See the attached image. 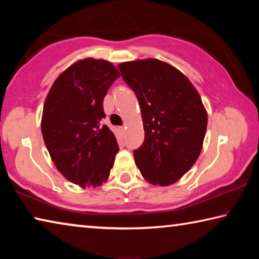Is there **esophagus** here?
I'll return each mask as SVG.
<instances>
[{
  "label": "esophagus",
  "mask_w": 259,
  "mask_h": 259,
  "mask_svg": "<svg viewBox=\"0 0 259 259\" xmlns=\"http://www.w3.org/2000/svg\"><path fill=\"white\" fill-rule=\"evenodd\" d=\"M117 129H119V130L121 131V133H124V130H125V126H124V125H121V126H119V128H117Z\"/></svg>",
  "instance_id": "obj_1"
}]
</instances>
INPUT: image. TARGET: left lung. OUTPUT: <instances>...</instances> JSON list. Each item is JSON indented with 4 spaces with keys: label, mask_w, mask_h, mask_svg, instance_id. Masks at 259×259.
<instances>
[{
    "label": "left lung",
    "mask_w": 259,
    "mask_h": 259,
    "mask_svg": "<svg viewBox=\"0 0 259 259\" xmlns=\"http://www.w3.org/2000/svg\"><path fill=\"white\" fill-rule=\"evenodd\" d=\"M119 69L142 111L145 139L134 151L136 164L148 183L171 185L202 150L208 123L202 100L190 80L164 61H128Z\"/></svg>",
    "instance_id": "1"
}]
</instances>
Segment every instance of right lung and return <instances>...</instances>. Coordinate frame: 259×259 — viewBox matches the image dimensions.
<instances>
[{"mask_svg":"<svg viewBox=\"0 0 259 259\" xmlns=\"http://www.w3.org/2000/svg\"><path fill=\"white\" fill-rule=\"evenodd\" d=\"M117 69L103 59L76 61L54 82L43 106L41 129L56 168L81 187L107 181L119 145L107 125L103 102Z\"/></svg>","mask_w":259,"mask_h":259,"instance_id":"1","label":"right lung"}]
</instances>
